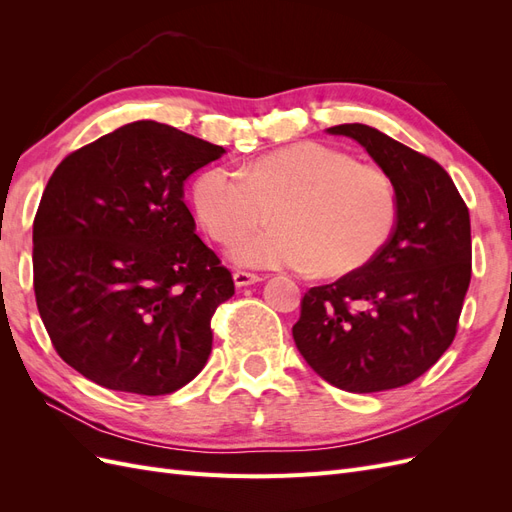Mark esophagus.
Instances as JSON below:
<instances>
[{
  "label": "esophagus",
  "mask_w": 512,
  "mask_h": 512,
  "mask_svg": "<svg viewBox=\"0 0 512 512\" xmlns=\"http://www.w3.org/2000/svg\"><path fill=\"white\" fill-rule=\"evenodd\" d=\"M232 280H235V286H252L265 280V275H258V273H247V271H235L232 273Z\"/></svg>",
  "instance_id": "34e87169"
}]
</instances>
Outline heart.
<instances>
[{
	"label": "heart",
	"mask_w": 512,
	"mask_h": 512,
	"mask_svg": "<svg viewBox=\"0 0 512 512\" xmlns=\"http://www.w3.org/2000/svg\"><path fill=\"white\" fill-rule=\"evenodd\" d=\"M194 207L209 235L230 243L239 265L344 275L374 258L397 224L393 179L378 166L320 143H297L247 164L211 166L194 183Z\"/></svg>",
	"instance_id": "obj_1"
}]
</instances>
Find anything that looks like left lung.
<instances>
[{"instance_id":"1","label":"left lung","mask_w":512,"mask_h":512,"mask_svg":"<svg viewBox=\"0 0 512 512\" xmlns=\"http://www.w3.org/2000/svg\"><path fill=\"white\" fill-rule=\"evenodd\" d=\"M350 136L393 179L397 224L361 269L305 292L294 344L320 378L350 393L410 384L457 335L472 277L470 213L446 170L363 123Z\"/></svg>"}]
</instances>
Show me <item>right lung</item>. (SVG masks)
I'll use <instances>...</instances> for the list:
<instances>
[{
    "label": "right lung",
    "instance_id": "add662e5",
    "mask_svg": "<svg viewBox=\"0 0 512 512\" xmlns=\"http://www.w3.org/2000/svg\"><path fill=\"white\" fill-rule=\"evenodd\" d=\"M224 147L134 121L72 151L34 218V292L53 348L104 389L168 395L205 367L235 294L183 183Z\"/></svg>",
    "mask_w": 512,
    "mask_h": 512
}]
</instances>
